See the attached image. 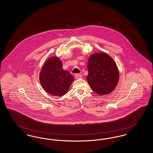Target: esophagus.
<instances>
[{
	"label": "esophagus",
	"instance_id": "obj_1",
	"mask_svg": "<svg viewBox=\"0 0 153 153\" xmlns=\"http://www.w3.org/2000/svg\"><path fill=\"white\" fill-rule=\"evenodd\" d=\"M74 77H75V79H81V78H82V75H81V74H75Z\"/></svg>",
	"mask_w": 153,
	"mask_h": 153
}]
</instances>
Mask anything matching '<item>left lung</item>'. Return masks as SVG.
<instances>
[{"mask_svg":"<svg viewBox=\"0 0 153 153\" xmlns=\"http://www.w3.org/2000/svg\"><path fill=\"white\" fill-rule=\"evenodd\" d=\"M86 79L92 90L99 95L108 94L116 87L119 72L115 62L105 53L92 55L88 62Z\"/></svg>","mask_w":153,"mask_h":153,"instance_id":"1","label":"left lung"}]
</instances>
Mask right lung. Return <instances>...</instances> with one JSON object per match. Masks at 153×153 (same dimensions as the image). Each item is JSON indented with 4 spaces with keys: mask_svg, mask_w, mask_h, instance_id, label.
<instances>
[{
    "mask_svg": "<svg viewBox=\"0 0 153 153\" xmlns=\"http://www.w3.org/2000/svg\"><path fill=\"white\" fill-rule=\"evenodd\" d=\"M74 80L71 74L62 69V62L56 57H51L45 62L40 74V81L43 88L54 96L66 94Z\"/></svg>",
    "mask_w": 153,
    "mask_h": 153,
    "instance_id": "1",
    "label": "right lung"
}]
</instances>
